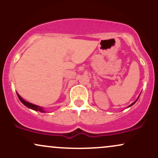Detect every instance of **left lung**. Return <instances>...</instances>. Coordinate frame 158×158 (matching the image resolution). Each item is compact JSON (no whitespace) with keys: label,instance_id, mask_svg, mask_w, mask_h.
<instances>
[{"label":"left lung","instance_id":"8db88e82","mask_svg":"<svg viewBox=\"0 0 158 158\" xmlns=\"http://www.w3.org/2000/svg\"><path fill=\"white\" fill-rule=\"evenodd\" d=\"M137 100H136L135 102H133V103H132V104H131V105H130V106H133V105H134V104H135V103L136 102H137Z\"/></svg>","mask_w":158,"mask_h":158}]
</instances>
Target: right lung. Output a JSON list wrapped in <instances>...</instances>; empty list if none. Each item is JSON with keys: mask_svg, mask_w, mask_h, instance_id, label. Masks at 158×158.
<instances>
[{"mask_svg": "<svg viewBox=\"0 0 158 158\" xmlns=\"http://www.w3.org/2000/svg\"><path fill=\"white\" fill-rule=\"evenodd\" d=\"M17 95H18V97H19V99H20V101H21V102H22L23 104L24 105V106H26L27 107H28V108H31V109H32V110H38V111H40V112H44V109H43V108H41V107L35 106V105H33V104H32V103H30V102H26V101L23 100L22 98L20 97V95H19V94H17Z\"/></svg>", "mask_w": 158, "mask_h": 158, "instance_id": "1", "label": "right lung"}]
</instances>
